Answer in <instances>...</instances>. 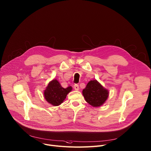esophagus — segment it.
<instances>
[{"mask_svg": "<svg viewBox=\"0 0 151 151\" xmlns=\"http://www.w3.org/2000/svg\"><path fill=\"white\" fill-rule=\"evenodd\" d=\"M74 88L75 90H79V86L78 84L74 85Z\"/></svg>", "mask_w": 151, "mask_h": 151, "instance_id": "1", "label": "esophagus"}]
</instances>
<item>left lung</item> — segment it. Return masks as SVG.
I'll return each mask as SVG.
<instances>
[{"label": "left lung", "instance_id": "1", "mask_svg": "<svg viewBox=\"0 0 151 151\" xmlns=\"http://www.w3.org/2000/svg\"><path fill=\"white\" fill-rule=\"evenodd\" d=\"M86 101L93 107L102 105L107 100L109 91L96 80H91L83 90Z\"/></svg>", "mask_w": 151, "mask_h": 151}]
</instances>
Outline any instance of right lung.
I'll return each mask as SVG.
<instances>
[{"instance_id": "1", "label": "right lung", "mask_w": 151, "mask_h": 151, "mask_svg": "<svg viewBox=\"0 0 151 151\" xmlns=\"http://www.w3.org/2000/svg\"><path fill=\"white\" fill-rule=\"evenodd\" d=\"M72 90L71 86L66 88H63L59 81L55 79L50 81L45 90H44V98L46 101L53 106H58L61 105L68 93Z\"/></svg>"}]
</instances>
